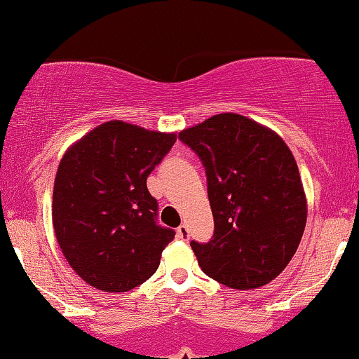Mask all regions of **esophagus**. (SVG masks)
Listing matches in <instances>:
<instances>
[{"label": "esophagus", "mask_w": 359, "mask_h": 359, "mask_svg": "<svg viewBox=\"0 0 359 359\" xmlns=\"http://www.w3.org/2000/svg\"><path fill=\"white\" fill-rule=\"evenodd\" d=\"M177 237H179L180 240H187L189 238L187 225H180L179 229H177Z\"/></svg>", "instance_id": "obj_1"}]
</instances>
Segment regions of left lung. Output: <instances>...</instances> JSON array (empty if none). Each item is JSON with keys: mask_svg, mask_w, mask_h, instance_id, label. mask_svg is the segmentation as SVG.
I'll return each mask as SVG.
<instances>
[{"mask_svg": "<svg viewBox=\"0 0 359 359\" xmlns=\"http://www.w3.org/2000/svg\"><path fill=\"white\" fill-rule=\"evenodd\" d=\"M179 139L207 174L215 232L208 243L190 242L202 271L235 290L270 283L287 269L306 225L292 151L270 127L235 112L208 117Z\"/></svg>", "mask_w": 359, "mask_h": 359, "instance_id": "obj_1", "label": "left lung"}]
</instances>
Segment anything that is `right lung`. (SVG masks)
Instances as JSON below:
<instances>
[{"instance_id": "obj_1", "label": "right lung", "mask_w": 359, "mask_h": 359, "mask_svg": "<svg viewBox=\"0 0 359 359\" xmlns=\"http://www.w3.org/2000/svg\"><path fill=\"white\" fill-rule=\"evenodd\" d=\"M175 140V133L109 121L62 156L53 190L54 233L90 287L129 292L156 273L175 232L156 224L147 177Z\"/></svg>"}]
</instances>
